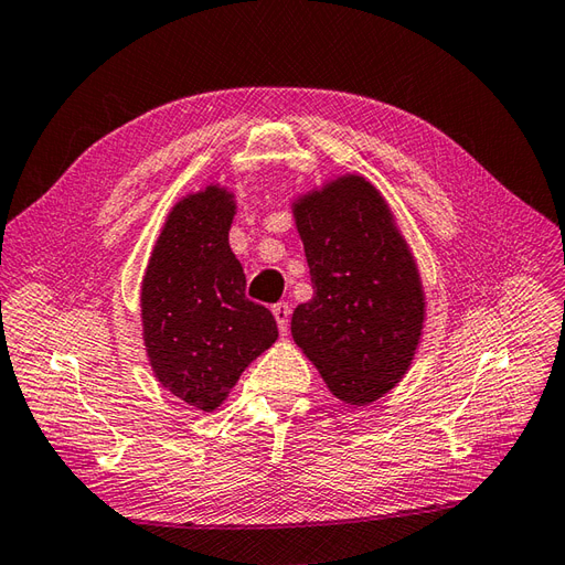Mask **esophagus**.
<instances>
[{
    "label": "esophagus",
    "instance_id": "34e87169",
    "mask_svg": "<svg viewBox=\"0 0 565 565\" xmlns=\"http://www.w3.org/2000/svg\"><path fill=\"white\" fill-rule=\"evenodd\" d=\"M271 312H274V320H277V324H279V331L281 334H286L288 317H291V308H288V302H277V306L271 308Z\"/></svg>",
    "mask_w": 565,
    "mask_h": 565
}]
</instances>
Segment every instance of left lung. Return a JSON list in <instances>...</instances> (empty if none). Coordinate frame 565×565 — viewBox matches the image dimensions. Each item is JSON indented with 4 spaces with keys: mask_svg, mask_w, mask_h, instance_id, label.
<instances>
[{
    "mask_svg": "<svg viewBox=\"0 0 565 565\" xmlns=\"http://www.w3.org/2000/svg\"><path fill=\"white\" fill-rule=\"evenodd\" d=\"M315 296L291 317L298 349L351 406L382 398L408 372L425 322L420 271L386 200L345 173L294 202Z\"/></svg>",
    "mask_w": 565,
    "mask_h": 565,
    "instance_id": "8db88e82",
    "label": "left lung"
}]
</instances>
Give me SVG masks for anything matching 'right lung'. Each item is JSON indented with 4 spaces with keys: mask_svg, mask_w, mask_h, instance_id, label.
Returning a JSON list of instances; mask_svg holds the SVG:
<instances>
[{
    "mask_svg": "<svg viewBox=\"0 0 565 565\" xmlns=\"http://www.w3.org/2000/svg\"><path fill=\"white\" fill-rule=\"evenodd\" d=\"M234 214V195L220 185L181 198L140 288L154 377L202 413L220 408L243 370L279 337L274 315L245 298V274L228 245Z\"/></svg>",
    "mask_w": 565,
    "mask_h": 565,
    "instance_id": "obj_1",
    "label": "right lung"
}]
</instances>
